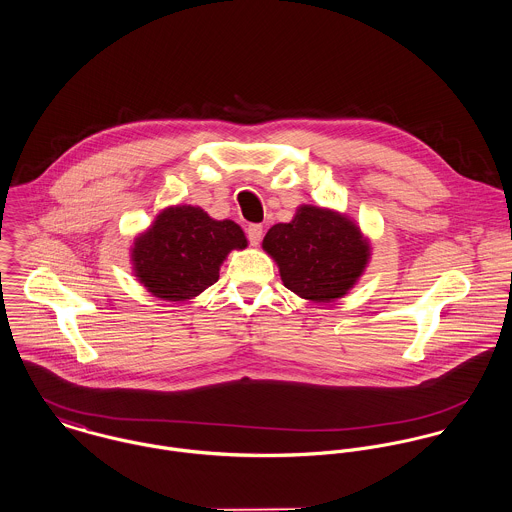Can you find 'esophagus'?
<instances>
[{
    "instance_id": "1",
    "label": "esophagus",
    "mask_w": 512,
    "mask_h": 512,
    "mask_svg": "<svg viewBox=\"0 0 512 512\" xmlns=\"http://www.w3.org/2000/svg\"><path fill=\"white\" fill-rule=\"evenodd\" d=\"M247 237H249L251 245H259L261 239H263V226L261 224H251L247 228Z\"/></svg>"
}]
</instances>
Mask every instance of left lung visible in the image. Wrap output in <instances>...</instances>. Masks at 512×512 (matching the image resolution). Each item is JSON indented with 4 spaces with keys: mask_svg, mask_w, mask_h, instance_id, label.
Segmentation results:
<instances>
[{
    "mask_svg": "<svg viewBox=\"0 0 512 512\" xmlns=\"http://www.w3.org/2000/svg\"><path fill=\"white\" fill-rule=\"evenodd\" d=\"M263 249L279 265L284 286L312 302L347 294L371 257V245L355 222L316 206H300L292 222L269 229Z\"/></svg>",
    "mask_w": 512,
    "mask_h": 512,
    "instance_id": "8db88e82",
    "label": "left lung"
}]
</instances>
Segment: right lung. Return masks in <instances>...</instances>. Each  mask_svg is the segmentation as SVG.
<instances>
[{
  "label": "right lung",
  "instance_id": "1",
  "mask_svg": "<svg viewBox=\"0 0 512 512\" xmlns=\"http://www.w3.org/2000/svg\"><path fill=\"white\" fill-rule=\"evenodd\" d=\"M245 247V233L235 222H218L202 208L171 206L135 237L131 261L151 294L178 302L216 283L229 251Z\"/></svg>",
  "mask_w": 512,
  "mask_h": 512
}]
</instances>
